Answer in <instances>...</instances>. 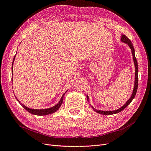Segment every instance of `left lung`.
Masks as SVG:
<instances>
[{"instance_id":"1","label":"left lung","mask_w":151,"mask_h":151,"mask_svg":"<svg viewBox=\"0 0 151 151\" xmlns=\"http://www.w3.org/2000/svg\"><path fill=\"white\" fill-rule=\"evenodd\" d=\"M121 42L123 43H125L126 44H127L129 45V47L130 48L131 51H132V56H133V60H134V65H135V83H134V89L133 91H132V93L131 96L130 97V98L127 100V101L123 105L122 107H120V108H118L117 109H115V110H113V111H103V110H98V109H95L92 105L91 104L90 106L92 107V108L93 109V110L99 114H101V115H113V114H116L119 112H121L122 110H123L128 105H129L132 101V100L134 99V98L135 96V94L137 93V88H138V64H137V59L135 55V50L134 48L133 45H132L131 41L128 38L127 36L125 35H122L121 36ZM87 97V100L88 101L89 103V96L88 95L86 96Z\"/></svg>"}]
</instances>
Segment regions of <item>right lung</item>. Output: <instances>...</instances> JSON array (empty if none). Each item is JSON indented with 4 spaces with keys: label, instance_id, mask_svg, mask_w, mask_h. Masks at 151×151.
<instances>
[{
    "label": "right lung",
    "instance_id": "add662e5",
    "mask_svg": "<svg viewBox=\"0 0 151 151\" xmlns=\"http://www.w3.org/2000/svg\"><path fill=\"white\" fill-rule=\"evenodd\" d=\"M15 57H16V55L14 56V57L13 58V61H12V73L13 74V63H14V60H15ZM13 81L12 78V81ZM67 92V91H66ZM66 92L64 93V94H63L62 97L60 98V100L59 101V102L56 104L55 105V106H53V107H51V108H47V109H32V108H28L25 105H24L23 104H22L19 99H18L17 98V97L15 96L16 98L17 99V101L19 103V104L21 105V106L23 107L26 111H28L29 113L33 114V115H38V116H43V115H50V114H52V113H53L55 112H56L58 109H59V108H60L61 106V105L63 103V97H64V96L66 93Z\"/></svg>",
    "mask_w": 151,
    "mask_h": 151
}]
</instances>
